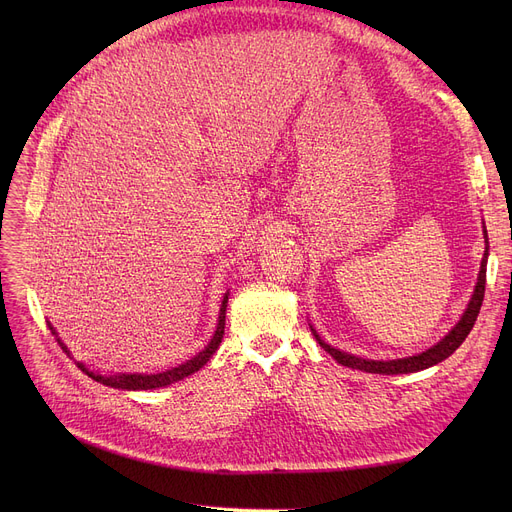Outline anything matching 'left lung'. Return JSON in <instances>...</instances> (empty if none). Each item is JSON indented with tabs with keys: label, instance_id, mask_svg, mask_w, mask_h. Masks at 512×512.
Here are the masks:
<instances>
[{
	"label": "left lung",
	"instance_id": "obj_1",
	"mask_svg": "<svg viewBox=\"0 0 512 512\" xmlns=\"http://www.w3.org/2000/svg\"><path fill=\"white\" fill-rule=\"evenodd\" d=\"M486 238H488V234H486ZM486 265H488V247H486V253H483V259H481V270H479L475 292H473V297L469 301V307L463 313L461 321L448 332V336H444L436 346L427 348V351L421 353V355L407 357V359H394V361H369V359L353 357V355H346V353L338 351V348H334V346H330V344H326L324 340H321L319 334L311 328L313 336L319 342V346L324 348V351H328L340 365L361 369V371H367V373H382V375L415 373V371L427 369V367H432V365H438L440 361L450 357L456 351V348H459L465 342V338L469 336V332L475 326L479 309H481V303H483V292H486Z\"/></svg>",
	"mask_w": 512,
	"mask_h": 512
}]
</instances>
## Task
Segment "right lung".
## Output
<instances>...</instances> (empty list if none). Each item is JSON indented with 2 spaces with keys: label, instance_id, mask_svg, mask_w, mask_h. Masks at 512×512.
Wrapping results in <instances>:
<instances>
[{
  "label": "right lung",
  "instance_id": "obj_1",
  "mask_svg": "<svg viewBox=\"0 0 512 512\" xmlns=\"http://www.w3.org/2000/svg\"><path fill=\"white\" fill-rule=\"evenodd\" d=\"M226 303H228V294L222 301V309H220V321H218V330H215L211 342L203 348V351L193 357L191 361H186L178 367H172L168 371H161V373H151V375H141V373H118V375H99L95 371H89L83 363H78V367L83 369L89 378H93L95 382H101L103 386H112V388H120V390H153V388H161V386H170L178 380H184L186 375H191L195 371H199L209 359L211 355L218 351V346L224 338V326H226ZM51 334H56V330L51 328V324H47ZM58 344L62 346V351L70 357V351L64 346V342L58 338Z\"/></svg>",
  "mask_w": 512,
  "mask_h": 512
}]
</instances>
